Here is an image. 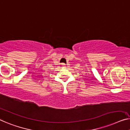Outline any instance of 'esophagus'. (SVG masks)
Returning a JSON list of instances; mask_svg holds the SVG:
<instances>
[{"label":"esophagus","instance_id":"1","mask_svg":"<svg viewBox=\"0 0 130 130\" xmlns=\"http://www.w3.org/2000/svg\"><path fill=\"white\" fill-rule=\"evenodd\" d=\"M61 66H62V67H63V68H64V67H65V64L64 63H62L61 64Z\"/></svg>","mask_w":130,"mask_h":130}]
</instances>
